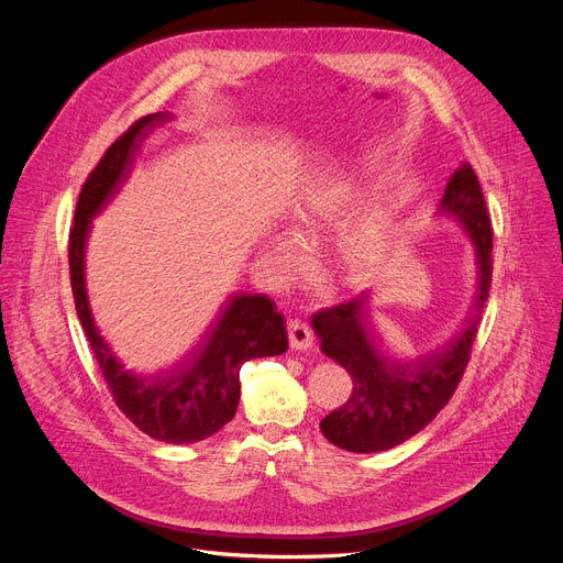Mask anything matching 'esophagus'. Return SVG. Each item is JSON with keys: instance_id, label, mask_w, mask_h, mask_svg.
I'll return each mask as SVG.
<instances>
[{"instance_id": "34e87169", "label": "esophagus", "mask_w": 563, "mask_h": 563, "mask_svg": "<svg viewBox=\"0 0 563 563\" xmlns=\"http://www.w3.org/2000/svg\"><path fill=\"white\" fill-rule=\"evenodd\" d=\"M287 334H289V345L294 350H307L311 347V330L307 328V323H302L300 318H289L287 320Z\"/></svg>"}]
</instances>
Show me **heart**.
<instances>
[{
	"mask_svg": "<svg viewBox=\"0 0 563 563\" xmlns=\"http://www.w3.org/2000/svg\"><path fill=\"white\" fill-rule=\"evenodd\" d=\"M339 200L341 198H320L309 202L298 216H296V231L305 238L316 235L320 229H323L330 220L336 218L339 211ZM380 238H383V220L380 218H369L365 222H361L358 227H354L341 245V256L343 263L350 272L358 274L363 272L376 256V250L380 245ZM274 258L276 265L280 269H287L291 265V250L285 243H278L274 247Z\"/></svg>",
	"mask_w": 563,
	"mask_h": 563,
	"instance_id": "1",
	"label": "heart"
}]
</instances>
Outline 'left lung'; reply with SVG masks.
Instances as JSON below:
<instances>
[{"label":"left lung","instance_id":"obj_1","mask_svg":"<svg viewBox=\"0 0 563 563\" xmlns=\"http://www.w3.org/2000/svg\"><path fill=\"white\" fill-rule=\"evenodd\" d=\"M441 209L459 218L476 247L478 287L461 334L443 350L400 363L385 356L367 325V294L311 316L320 350L352 376L345 404L320 421V432L350 452H380L421 432L452 398L467 367L493 283V227L478 178L467 163L450 176Z\"/></svg>","mask_w":563,"mask_h":563}]
</instances>
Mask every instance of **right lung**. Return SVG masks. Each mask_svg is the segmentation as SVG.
Returning <instances> with one entry per match:
<instances>
[{"label":"right lung","mask_w":563,"mask_h":563,"mask_svg":"<svg viewBox=\"0 0 563 563\" xmlns=\"http://www.w3.org/2000/svg\"><path fill=\"white\" fill-rule=\"evenodd\" d=\"M165 120V113L135 120L104 151L77 198L68 233V265L77 318L115 406L137 430L155 441L196 443L233 419L240 398V367L252 358L283 354L287 350V330L272 298L265 294H238L222 309L194 356L172 372L155 376L124 369L100 336L85 287V245L91 218L118 191L142 137Z\"/></svg>","instance_id":"right-lung-1"}]
</instances>
